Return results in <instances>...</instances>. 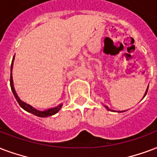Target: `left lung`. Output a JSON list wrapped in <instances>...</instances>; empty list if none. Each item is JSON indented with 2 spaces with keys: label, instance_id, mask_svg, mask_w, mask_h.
<instances>
[{
  "label": "left lung",
  "instance_id": "left-lung-1",
  "mask_svg": "<svg viewBox=\"0 0 157 157\" xmlns=\"http://www.w3.org/2000/svg\"><path fill=\"white\" fill-rule=\"evenodd\" d=\"M147 91H146L145 95H144V96H146V94H147ZM105 108H106V109H107L108 110H111V109H109V108H108L107 106H106V105H105ZM111 111H113V110H111ZM120 112H124V111H120Z\"/></svg>",
  "mask_w": 157,
  "mask_h": 157
}]
</instances>
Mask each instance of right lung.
Masks as SVG:
<instances>
[{"instance_id":"obj_1","label":"right lung","mask_w":157,"mask_h":157,"mask_svg":"<svg viewBox=\"0 0 157 157\" xmlns=\"http://www.w3.org/2000/svg\"><path fill=\"white\" fill-rule=\"evenodd\" d=\"M14 59H15V56L13 57V60H12V63H11V67H10V87H11V90L13 92V94H14V96L15 97L16 100H17V102L19 103V105H20V107L24 109L25 110L29 112V113H33L34 115L38 116V117H41V118H45V117H48V116L53 115L55 113H57L58 111L61 109V108H62V104L59 105H57V107L54 108H51V109H46V110L44 111H40L38 110V109H36L33 106H31V105H28V104H26L24 101L20 100L19 96L16 94V92L15 90V88H14V85H13V79H12V68H13V63H14Z\"/></svg>"}]
</instances>
